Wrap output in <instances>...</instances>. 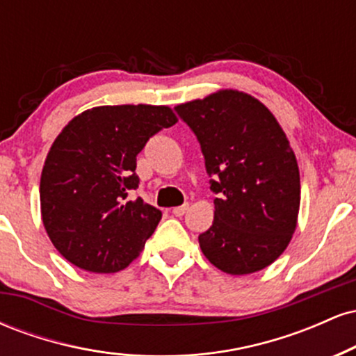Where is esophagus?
<instances>
[{
	"label": "esophagus",
	"instance_id": "34e87169",
	"mask_svg": "<svg viewBox=\"0 0 356 356\" xmlns=\"http://www.w3.org/2000/svg\"><path fill=\"white\" fill-rule=\"evenodd\" d=\"M187 204H184V206H177V207H174L172 209V214L175 216V218H181V216H184L186 214V211H187Z\"/></svg>",
	"mask_w": 356,
	"mask_h": 356
}]
</instances>
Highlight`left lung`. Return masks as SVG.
I'll list each match as a JSON object with an SVG mask.
<instances>
[{
	"mask_svg": "<svg viewBox=\"0 0 356 356\" xmlns=\"http://www.w3.org/2000/svg\"><path fill=\"white\" fill-rule=\"evenodd\" d=\"M197 137L211 175L212 226L204 256L227 275L261 271L283 254L298 224L296 155L269 108L249 93L218 90L175 107Z\"/></svg>",
	"mask_w": 356,
	"mask_h": 356,
	"instance_id": "1",
	"label": "left lung"
}]
</instances>
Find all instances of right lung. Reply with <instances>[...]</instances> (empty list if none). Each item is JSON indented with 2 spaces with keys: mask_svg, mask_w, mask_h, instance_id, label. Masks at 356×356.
I'll list each match as a JSON object with an SVG mask.
<instances>
[{
  "mask_svg": "<svg viewBox=\"0 0 356 356\" xmlns=\"http://www.w3.org/2000/svg\"><path fill=\"white\" fill-rule=\"evenodd\" d=\"M175 122L167 105H102L63 127L44 161L40 204L65 259L90 273H117L140 254L162 212L129 197L138 187L137 154Z\"/></svg>",
  "mask_w": 356,
  "mask_h": 356,
  "instance_id": "1",
  "label": "right lung"
}]
</instances>
